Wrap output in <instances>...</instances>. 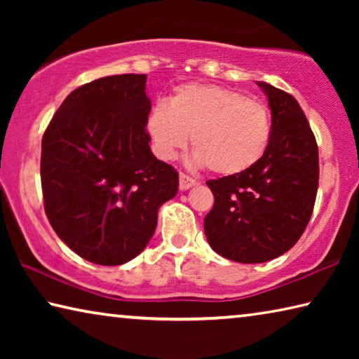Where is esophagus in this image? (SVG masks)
I'll list each match as a JSON object with an SVG mask.
<instances>
[{"label":"esophagus","mask_w":359,"mask_h":359,"mask_svg":"<svg viewBox=\"0 0 359 359\" xmlns=\"http://www.w3.org/2000/svg\"><path fill=\"white\" fill-rule=\"evenodd\" d=\"M196 185V180L194 179H191L190 175H187V174H184V172H180V175H179V188L182 191H185V190H190L191 187H194Z\"/></svg>","instance_id":"34e87169"}]
</instances>
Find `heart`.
Wrapping results in <instances>:
<instances>
[{"instance_id":"b5f03b06","label":"heart","mask_w":359,"mask_h":359,"mask_svg":"<svg viewBox=\"0 0 359 359\" xmlns=\"http://www.w3.org/2000/svg\"><path fill=\"white\" fill-rule=\"evenodd\" d=\"M154 151L171 160L191 136L194 160L218 175H238L264 156L272 136L264 102L212 83H185L147 117Z\"/></svg>"}]
</instances>
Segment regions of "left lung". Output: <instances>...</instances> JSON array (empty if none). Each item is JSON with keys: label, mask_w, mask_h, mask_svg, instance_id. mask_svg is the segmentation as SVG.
I'll return each mask as SVG.
<instances>
[{"label": "left lung", "mask_w": 359, "mask_h": 359, "mask_svg": "<svg viewBox=\"0 0 359 359\" xmlns=\"http://www.w3.org/2000/svg\"><path fill=\"white\" fill-rule=\"evenodd\" d=\"M269 102L272 136L248 171L205 184L214 208L204 218L212 250L238 263H264L293 247L311 220L318 190V147L290 93L257 82Z\"/></svg>", "instance_id": "8db88e82"}]
</instances>
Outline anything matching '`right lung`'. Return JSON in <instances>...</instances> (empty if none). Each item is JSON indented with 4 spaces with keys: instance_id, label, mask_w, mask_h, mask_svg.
<instances>
[{
    "instance_id": "1",
    "label": "right lung",
    "mask_w": 359,
    "mask_h": 359,
    "mask_svg": "<svg viewBox=\"0 0 359 359\" xmlns=\"http://www.w3.org/2000/svg\"><path fill=\"white\" fill-rule=\"evenodd\" d=\"M145 81V74H120L82 85L42 136L47 218L90 263L136 258L155 233L161 204L179 190V172L150 150Z\"/></svg>"
}]
</instances>
